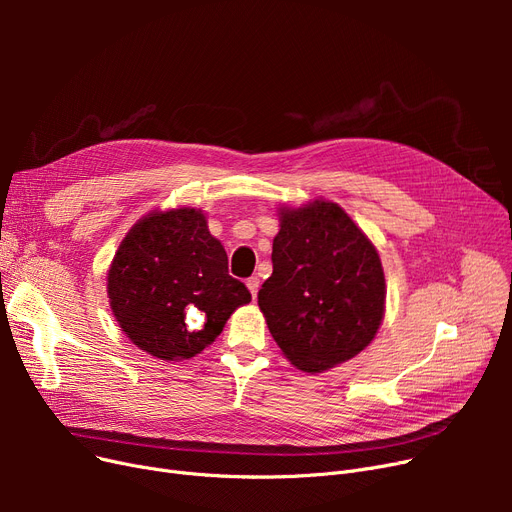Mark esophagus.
I'll list each match as a JSON object with an SVG mask.
<instances>
[{
	"mask_svg": "<svg viewBox=\"0 0 512 512\" xmlns=\"http://www.w3.org/2000/svg\"><path fill=\"white\" fill-rule=\"evenodd\" d=\"M247 288L251 290L253 299H255V297H257V290H259V278H257V276H251V278L247 280Z\"/></svg>",
	"mask_w": 512,
	"mask_h": 512,
	"instance_id": "obj_1",
	"label": "esophagus"
}]
</instances>
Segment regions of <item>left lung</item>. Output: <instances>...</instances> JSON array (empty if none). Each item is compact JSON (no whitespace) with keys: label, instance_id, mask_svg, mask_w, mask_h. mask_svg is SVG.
Returning a JSON list of instances; mask_svg holds the SVG:
<instances>
[{"label":"left lung","instance_id":"left-lung-1","mask_svg":"<svg viewBox=\"0 0 512 512\" xmlns=\"http://www.w3.org/2000/svg\"><path fill=\"white\" fill-rule=\"evenodd\" d=\"M274 272L257 294L286 359L317 373L359 355L384 317L378 251L330 201L280 211Z\"/></svg>","mask_w":512,"mask_h":512}]
</instances>
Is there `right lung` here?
I'll use <instances>...</instances> for the list:
<instances>
[{
	"label": "right lung",
	"mask_w": 512,
	"mask_h": 512,
	"mask_svg": "<svg viewBox=\"0 0 512 512\" xmlns=\"http://www.w3.org/2000/svg\"><path fill=\"white\" fill-rule=\"evenodd\" d=\"M107 297L141 351L182 361L211 344L251 292L228 274V255L205 215L180 207L132 226L107 274Z\"/></svg>",
	"instance_id": "right-lung-1"
}]
</instances>
